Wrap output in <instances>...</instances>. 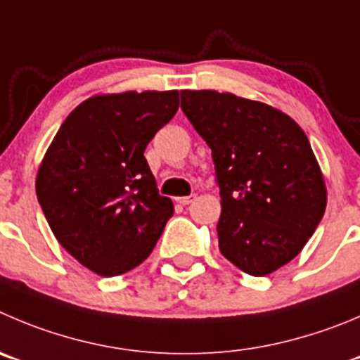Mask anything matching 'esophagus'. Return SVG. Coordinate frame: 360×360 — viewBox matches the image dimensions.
<instances>
[{
    "label": "esophagus",
    "mask_w": 360,
    "mask_h": 360,
    "mask_svg": "<svg viewBox=\"0 0 360 360\" xmlns=\"http://www.w3.org/2000/svg\"><path fill=\"white\" fill-rule=\"evenodd\" d=\"M197 197L195 195H186V197H177V202L181 204V206H188L190 202H193Z\"/></svg>",
    "instance_id": "1"
}]
</instances>
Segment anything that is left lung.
Returning a JSON list of instances; mask_svg holds the SVG:
<instances>
[{"label":"left lung","instance_id":"left-lung-1","mask_svg":"<svg viewBox=\"0 0 360 360\" xmlns=\"http://www.w3.org/2000/svg\"><path fill=\"white\" fill-rule=\"evenodd\" d=\"M181 108L213 156L220 186L218 247L254 277L297 257L327 207V186L304 129L261 101L181 90Z\"/></svg>","mask_w":360,"mask_h":360}]
</instances>
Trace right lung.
Here are the masks:
<instances>
[{
  "instance_id": "1",
  "label": "right lung",
  "mask_w": 360,
  "mask_h": 360,
  "mask_svg": "<svg viewBox=\"0 0 360 360\" xmlns=\"http://www.w3.org/2000/svg\"><path fill=\"white\" fill-rule=\"evenodd\" d=\"M177 108V90L97 94L67 115L44 154L35 190L46 220L101 277L143 263L172 217L143 150Z\"/></svg>"
}]
</instances>
